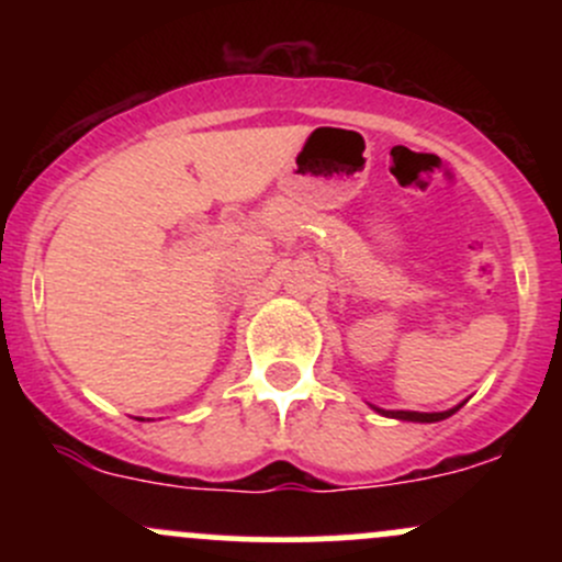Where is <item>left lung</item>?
Listing matches in <instances>:
<instances>
[{"label": "left lung", "instance_id": "1", "mask_svg": "<svg viewBox=\"0 0 562 562\" xmlns=\"http://www.w3.org/2000/svg\"><path fill=\"white\" fill-rule=\"evenodd\" d=\"M381 413H386V416H391V418H402V422L429 424V422H440V418H449L451 413H457V407L454 411H446V413H413V411H381Z\"/></svg>", "mask_w": 562, "mask_h": 562}]
</instances>
